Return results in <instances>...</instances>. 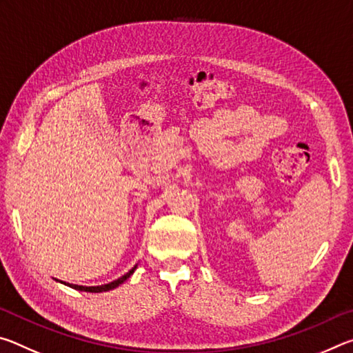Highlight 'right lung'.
Returning a JSON list of instances; mask_svg holds the SVG:
<instances>
[{
	"label": "right lung",
	"instance_id": "1",
	"mask_svg": "<svg viewBox=\"0 0 353 353\" xmlns=\"http://www.w3.org/2000/svg\"><path fill=\"white\" fill-rule=\"evenodd\" d=\"M135 270H137V265L132 268V270H130L129 272H126L124 274V276H121L119 279H117V280H113V282H110V283H105V285H98V286H82V285H73V283H67V282H62V280H57V282H61V283H63V285H67V286H70V288H73V290H77V291H85V292H104V291H110V290H115V288H118L119 285L121 283H124L126 282V280L132 276V274L135 272Z\"/></svg>",
	"mask_w": 353,
	"mask_h": 353
}]
</instances>
